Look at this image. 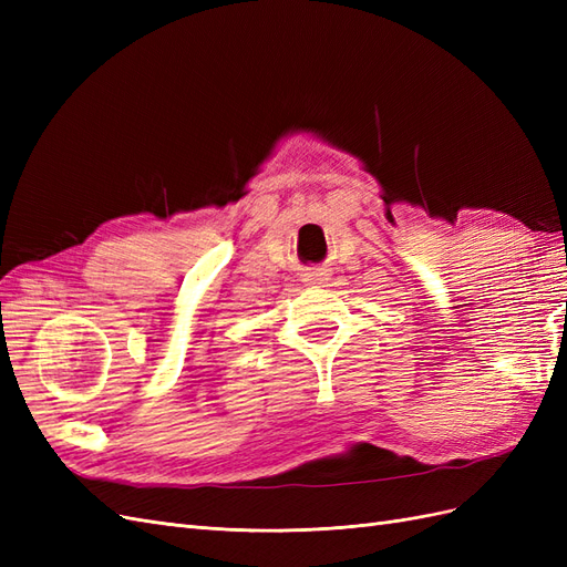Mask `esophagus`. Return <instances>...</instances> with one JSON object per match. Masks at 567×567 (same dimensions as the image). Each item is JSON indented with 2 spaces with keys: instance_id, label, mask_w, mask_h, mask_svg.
I'll return each instance as SVG.
<instances>
[{
  "instance_id": "34e87169",
  "label": "esophagus",
  "mask_w": 567,
  "mask_h": 567,
  "mask_svg": "<svg viewBox=\"0 0 567 567\" xmlns=\"http://www.w3.org/2000/svg\"><path fill=\"white\" fill-rule=\"evenodd\" d=\"M326 281H329V274H326L323 269L310 271V274H307V277H305V284H307V286H319V284H326Z\"/></svg>"
}]
</instances>
